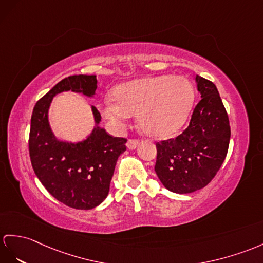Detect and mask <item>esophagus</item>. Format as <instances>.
Wrapping results in <instances>:
<instances>
[{
	"label": "esophagus",
	"instance_id": "obj_1",
	"mask_svg": "<svg viewBox=\"0 0 263 263\" xmlns=\"http://www.w3.org/2000/svg\"><path fill=\"white\" fill-rule=\"evenodd\" d=\"M138 145H139V140H137V139H129L127 142V148L135 149V148H137Z\"/></svg>",
	"mask_w": 263,
	"mask_h": 263
}]
</instances>
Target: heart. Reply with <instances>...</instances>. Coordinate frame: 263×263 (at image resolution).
Instances as JSON below:
<instances>
[{"label":"heart","mask_w":263,"mask_h":263,"mask_svg":"<svg viewBox=\"0 0 263 263\" xmlns=\"http://www.w3.org/2000/svg\"><path fill=\"white\" fill-rule=\"evenodd\" d=\"M102 98L99 110L115 132H121L133 115L147 135L162 138L187 120L195 100L193 83L182 76L145 77L124 82Z\"/></svg>","instance_id":"b5f03b06"}]
</instances>
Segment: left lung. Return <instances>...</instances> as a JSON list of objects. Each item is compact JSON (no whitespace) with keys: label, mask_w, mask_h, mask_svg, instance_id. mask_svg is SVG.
<instances>
[{"label":"left lung","mask_w":263,"mask_h":263,"mask_svg":"<svg viewBox=\"0 0 263 263\" xmlns=\"http://www.w3.org/2000/svg\"><path fill=\"white\" fill-rule=\"evenodd\" d=\"M201 100L189 127L176 138L156 144L155 172L164 186L177 194L201 190L212 181L226 159L229 117L214 83L195 77Z\"/></svg>","instance_id":"8db88e82"}]
</instances>
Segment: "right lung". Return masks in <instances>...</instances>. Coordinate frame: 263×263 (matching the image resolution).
I'll return each mask as SVG.
<instances>
[{"mask_svg": "<svg viewBox=\"0 0 263 263\" xmlns=\"http://www.w3.org/2000/svg\"><path fill=\"white\" fill-rule=\"evenodd\" d=\"M96 89V76H70L36 102L31 117L29 151L35 175L58 201L79 210H91L107 197L127 139L108 135L99 126L101 116L93 106L95 127L85 139L73 143L57 138L49 123V108L53 97L61 92L93 98Z\"/></svg>", "mask_w": 263, "mask_h": 263, "instance_id": "right-lung-1", "label": "right lung"}]
</instances>
